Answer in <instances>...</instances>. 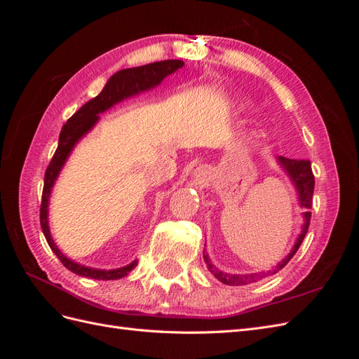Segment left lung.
<instances>
[{
    "mask_svg": "<svg viewBox=\"0 0 359 359\" xmlns=\"http://www.w3.org/2000/svg\"><path fill=\"white\" fill-rule=\"evenodd\" d=\"M277 160L280 163V166L286 170L289 178L293 182V186H295V189L298 191L299 205L302 206V208H306V212L302 214L304 224H302L301 233L298 236L295 245L292 247L290 253L283 260H281V262H278L273 269L266 271V273L264 271V273H255V274H227V273H223V271H220L217 266H214L208 255L203 253V260L206 264V268L210 269V273L214 274V277L217 280H220L224 285L243 286V285H248V283H255V281H257V280H262L265 277H269V276L278 273L281 268H285L287 265V262L293 257V255L298 252L304 236H306V233L309 231L310 219H311L310 208L313 205V191H314V175L311 170V163L309 160H292V158H286L281 156Z\"/></svg>",
    "mask_w": 359,
    "mask_h": 359,
    "instance_id": "1",
    "label": "left lung"
}]
</instances>
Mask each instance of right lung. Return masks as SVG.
Segmentation results:
<instances>
[{"label":"right lung","mask_w":359,"mask_h":359,"mask_svg":"<svg viewBox=\"0 0 359 359\" xmlns=\"http://www.w3.org/2000/svg\"><path fill=\"white\" fill-rule=\"evenodd\" d=\"M184 66V61L181 60H166V61H158V62H151L147 66L133 67V69H124L116 72L111 79L106 82L104 88L102 93L86 102L79 111H76L74 115H72L67 123L62 126L60 139H58V148L53 154L49 166L45 173V186H43V196H41V205H40V224L43 235H45L46 241L50 247L53 253L61 260L62 265L66 266L72 273L95 278V280H118L126 277L130 271H132L136 265L137 260H133L132 264H128L123 268L116 269H97L83 266L81 264H76L74 260L64 256L57 244L53 243L50 231H49V222H48V206H49V198L53 184H55L60 172L64 166V163L67 161L70 153L73 151L74 145L79 142V140L90 132V130L99 121V114L104 112L112 107L114 104L119 103L128 97L136 95L139 93L148 91L151 88L157 86L166 76L172 74Z\"/></svg>","instance_id":"right-lung-1"}]
</instances>
